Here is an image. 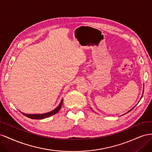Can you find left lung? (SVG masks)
<instances>
[{
  "instance_id": "left-lung-1",
  "label": "left lung",
  "mask_w": 152,
  "mask_h": 152,
  "mask_svg": "<svg viewBox=\"0 0 152 152\" xmlns=\"http://www.w3.org/2000/svg\"><path fill=\"white\" fill-rule=\"evenodd\" d=\"M143 92H144V91H143ZM132 110V109H131V110H129V112H130V111H131V110Z\"/></svg>"
}]
</instances>
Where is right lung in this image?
Wrapping results in <instances>:
<instances>
[{
  "mask_svg": "<svg viewBox=\"0 0 152 152\" xmlns=\"http://www.w3.org/2000/svg\"><path fill=\"white\" fill-rule=\"evenodd\" d=\"M62 103H63V99L61 100V103H59V106L56 108H55L54 110H53V111L48 112V113H43V114H26V113H24L21 112V113L23 115H24L25 116L28 117V118H32V119H42V118H47V117H49L51 115H54V114H56L59 111V110L61 109Z\"/></svg>",
  "mask_w": 152,
  "mask_h": 152,
  "instance_id": "obj_1",
  "label": "right lung"
}]
</instances>
